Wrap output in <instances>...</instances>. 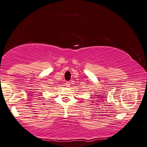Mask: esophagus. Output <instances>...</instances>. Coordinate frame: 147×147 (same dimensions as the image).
I'll use <instances>...</instances> for the list:
<instances>
[{
    "instance_id": "34e87169",
    "label": "esophagus",
    "mask_w": 147,
    "mask_h": 147,
    "mask_svg": "<svg viewBox=\"0 0 147 147\" xmlns=\"http://www.w3.org/2000/svg\"><path fill=\"white\" fill-rule=\"evenodd\" d=\"M65 85H66V86H67V87H69L70 85H71V82L67 81L65 82Z\"/></svg>"
}]
</instances>
